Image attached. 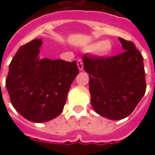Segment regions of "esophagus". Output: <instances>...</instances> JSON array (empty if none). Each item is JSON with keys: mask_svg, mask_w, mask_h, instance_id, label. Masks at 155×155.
I'll return each instance as SVG.
<instances>
[{"mask_svg": "<svg viewBox=\"0 0 155 155\" xmlns=\"http://www.w3.org/2000/svg\"><path fill=\"white\" fill-rule=\"evenodd\" d=\"M77 65L80 71H83V69H84V64H83V61H82L81 59H79L77 61Z\"/></svg>", "mask_w": 155, "mask_h": 155, "instance_id": "1", "label": "esophagus"}]
</instances>
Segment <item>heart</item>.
Segmentation results:
<instances>
[{
  "label": "heart",
  "mask_w": 155,
  "mask_h": 155,
  "mask_svg": "<svg viewBox=\"0 0 155 155\" xmlns=\"http://www.w3.org/2000/svg\"><path fill=\"white\" fill-rule=\"evenodd\" d=\"M112 49V45L110 41H104L102 42H96L94 44H91L86 47L87 51H97L98 54L104 55L108 54Z\"/></svg>",
  "instance_id": "obj_1"
}]
</instances>
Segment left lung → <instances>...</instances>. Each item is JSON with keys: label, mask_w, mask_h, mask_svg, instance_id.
Masks as SVG:
<instances>
[{"label": "left lung", "mask_w": 155, "mask_h": 155, "mask_svg": "<svg viewBox=\"0 0 155 155\" xmlns=\"http://www.w3.org/2000/svg\"><path fill=\"white\" fill-rule=\"evenodd\" d=\"M124 50L111 57L83 56L84 70L90 74L92 107L110 120L129 116L146 91L143 60L132 41L119 37Z\"/></svg>", "instance_id": "left-lung-1"}]
</instances>
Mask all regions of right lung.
Returning <instances> with one entry per match:
<instances>
[{"label":"right lung","instance_id":"right-lung-1","mask_svg":"<svg viewBox=\"0 0 155 155\" xmlns=\"http://www.w3.org/2000/svg\"><path fill=\"white\" fill-rule=\"evenodd\" d=\"M42 41L19 48L5 80L13 107L26 120L42 123L61 114L72 82L79 74L76 61L39 59Z\"/></svg>","mask_w":155,"mask_h":155}]
</instances>
